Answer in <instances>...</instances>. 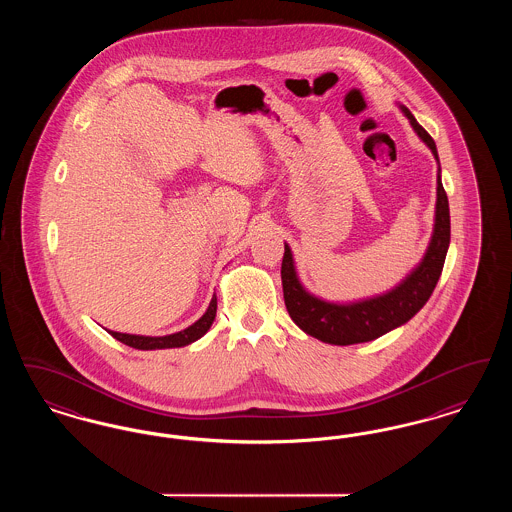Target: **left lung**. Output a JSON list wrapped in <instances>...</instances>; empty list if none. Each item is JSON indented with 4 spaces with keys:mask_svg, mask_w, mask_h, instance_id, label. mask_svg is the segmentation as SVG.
<instances>
[{
    "mask_svg": "<svg viewBox=\"0 0 512 512\" xmlns=\"http://www.w3.org/2000/svg\"><path fill=\"white\" fill-rule=\"evenodd\" d=\"M403 115L409 119L418 138L430 147L439 165L438 149L432 136L416 122L413 113L399 105ZM438 199H436V219L434 232L428 249L418 263V267L405 276L390 292L368 297L353 303H330L317 295L307 292L299 282L293 265L290 245H284L282 259V288L284 301L293 322L309 336L332 343V345H353L376 340L393 328L409 322L426 305L438 284L445 255L451 240V220L449 201L441 184V169H438Z\"/></svg>",
    "mask_w": 512,
    "mask_h": 512,
    "instance_id": "8db88e82",
    "label": "left lung"
}]
</instances>
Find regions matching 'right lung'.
<instances>
[{"instance_id": "1", "label": "right lung", "mask_w": 512, "mask_h": 512, "mask_svg": "<svg viewBox=\"0 0 512 512\" xmlns=\"http://www.w3.org/2000/svg\"><path fill=\"white\" fill-rule=\"evenodd\" d=\"M215 317H217V295H213L205 315L182 332L169 334V336H136V334H121V332H113V330H107V332L115 340L121 341L128 347H134V349H144V351H149V349H171V347L190 345L195 340H199L201 336H205Z\"/></svg>"}]
</instances>
